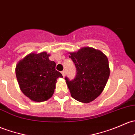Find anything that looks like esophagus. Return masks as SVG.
Instances as JSON below:
<instances>
[{
  "label": "esophagus",
  "mask_w": 135,
  "mask_h": 135,
  "mask_svg": "<svg viewBox=\"0 0 135 135\" xmlns=\"http://www.w3.org/2000/svg\"><path fill=\"white\" fill-rule=\"evenodd\" d=\"M61 74H62V75H63V77H65V74H66V72H65V70H63V71L61 72Z\"/></svg>",
  "instance_id": "esophagus-1"
}]
</instances>
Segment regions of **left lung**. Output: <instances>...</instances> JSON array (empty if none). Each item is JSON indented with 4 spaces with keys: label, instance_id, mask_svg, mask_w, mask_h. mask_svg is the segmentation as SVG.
<instances>
[{
    "label": "left lung",
    "instance_id": "8db88e82",
    "mask_svg": "<svg viewBox=\"0 0 135 135\" xmlns=\"http://www.w3.org/2000/svg\"><path fill=\"white\" fill-rule=\"evenodd\" d=\"M69 54L77 70L74 79L65 78L71 96L89 103L101 94L107 84L110 75L108 58L102 51L89 46Z\"/></svg>",
    "mask_w": 135,
    "mask_h": 135
}]
</instances>
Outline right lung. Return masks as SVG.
<instances>
[{"mask_svg": "<svg viewBox=\"0 0 135 135\" xmlns=\"http://www.w3.org/2000/svg\"><path fill=\"white\" fill-rule=\"evenodd\" d=\"M46 52L30 53L21 59L15 67L18 83L22 93L35 102L46 101L54 94L57 79L63 78L56 70V63Z\"/></svg>", "mask_w": 135, "mask_h": 135, "instance_id": "1", "label": "right lung"}]
</instances>
